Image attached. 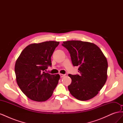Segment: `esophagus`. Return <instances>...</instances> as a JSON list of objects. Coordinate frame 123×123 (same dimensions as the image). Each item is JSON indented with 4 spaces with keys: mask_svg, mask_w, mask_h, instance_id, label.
<instances>
[{
    "mask_svg": "<svg viewBox=\"0 0 123 123\" xmlns=\"http://www.w3.org/2000/svg\"><path fill=\"white\" fill-rule=\"evenodd\" d=\"M59 75H60V77L62 78V77H63L65 75V74H59Z\"/></svg>",
    "mask_w": 123,
    "mask_h": 123,
    "instance_id": "1",
    "label": "esophagus"
}]
</instances>
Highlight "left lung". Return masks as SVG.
<instances>
[{"mask_svg": "<svg viewBox=\"0 0 123 123\" xmlns=\"http://www.w3.org/2000/svg\"><path fill=\"white\" fill-rule=\"evenodd\" d=\"M62 44L69 51L73 65L79 67L80 74H69L72 80L68 87L70 93L80 100L94 98L107 80L108 62L105 55L93 43L69 40Z\"/></svg>", "mask_w": 123, "mask_h": 123, "instance_id": "obj_1", "label": "left lung"}]
</instances>
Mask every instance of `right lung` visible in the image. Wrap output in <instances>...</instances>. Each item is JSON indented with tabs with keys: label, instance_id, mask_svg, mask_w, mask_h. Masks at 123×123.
I'll return each mask as SVG.
<instances>
[{
	"label": "right lung",
	"instance_id": "1",
	"mask_svg": "<svg viewBox=\"0 0 123 123\" xmlns=\"http://www.w3.org/2000/svg\"><path fill=\"white\" fill-rule=\"evenodd\" d=\"M59 43L49 41L31 44L25 48L17 59L15 66L17 83L30 99L43 102L52 95L60 75L45 71L48 67H51V57Z\"/></svg>",
	"mask_w": 123,
	"mask_h": 123
}]
</instances>
